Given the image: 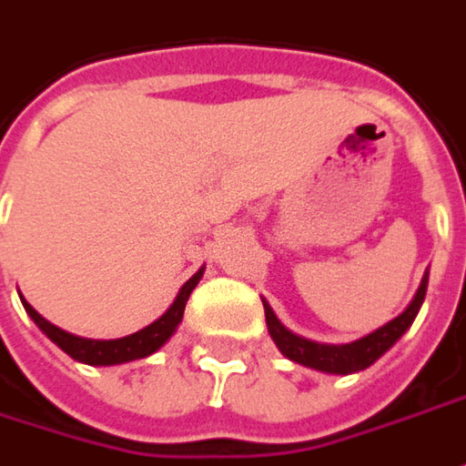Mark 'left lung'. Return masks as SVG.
Wrapping results in <instances>:
<instances>
[{
  "label": "left lung",
  "instance_id": "8db88e82",
  "mask_svg": "<svg viewBox=\"0 0 466 466\" xmlns=\"http://www.w3.org/2000/svg\"><path fill=\"white\" fill-rule=\"evenodd\" d=\"M426 282H429V269H426L424 279H421V285L416 289L414 300L409 302V308L399 318H393L386 325H380L379 330L363 335V338H358L353 343L330 346V343H315V340H308L302 335H295L292 330H288L285 325L279 323L278 315L272 312V308L262 300V305H265L267 330L272 335L275 346L279 348V353L289 358V360H295V363H302L308 369L323 370V373H340V376L356 373V370L373 366L411 328L416 312H419V308H421V302L426 298Z\"/></svg>",
  "mask_w": 466,
  "mask_h": 466
}]
</instances>
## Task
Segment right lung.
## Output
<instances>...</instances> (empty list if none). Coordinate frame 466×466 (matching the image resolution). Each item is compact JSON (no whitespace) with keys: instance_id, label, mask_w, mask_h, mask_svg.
<instances>
[{"instance_id":"add662e5","label":"right lung","mask_w":466,"mask_h":466,"mask_svg":"<svg viewBox=\"0 0 466 466\" xmlns=\"http://www.w3.org/2000/svg\"><path fill=\"white\" fill-rule=\"evenodd\" d=\"M201 275H204V267H201L194 278H188L184 282V288L178 289L177 300L171 302V308L158 320L146 325L138 333L126 335V338H116V340H93V338H80V335L67 333L63 328L52 325L50 320H45L40 312L35 310L22 295H19V300H22L27 315L37 323L42 333L47 335L55 346L63 348L70 358L80 360V363H87V366H118V363H128V360H138V358L151 356V353H156L158 348L164 346L171 335L177 333L178 323L184 318V308H187L188 295H191V289L199 285Z\"/></svg>"}]
</instances>
